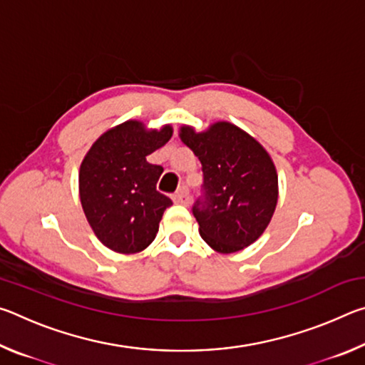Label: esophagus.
<instances>
[{"label":"esophagus","instance_id":"34e87169","mask_svg":"<svg viewBox=\"0 0 365 365\" xmlns=\"http://www.w3.org/2000/svg\"><path fill=\"white\" fill-rule=\"evenodd\" d=\"M174 201L177 202V205H183V206H188L190 205L191 197H190V193H188L187 187H182L180 190L177 191V195L174 196Z\"/></svg>","mask_w":365,"mask_h":365}]
</instances>
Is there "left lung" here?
Returning <instances> with one entry per match:
<instances>
[{
    "label": "left lung",
    "mask_w": 365,
    "mask_h": 365,
    "mask_svg": "<svg viewBox=\"0 0 365 365\" xmlns=\"http://www.w3.org/2000/svg\"><path fill=\"white\" fill-rule=\"evenodd\" d=\"M178 137L200 159L205 197L193 206L200 235L214 251L245 250L270 224L279 201V175L265 148L227 120L196 132L182 125Z\"/></svg>",
    "instance_id": "obj_1"
}]
</instances>
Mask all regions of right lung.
I'll use <instances>...</instances> for the list:
<instances>
[{
  "label": "right lung",
  "mask_w": 365,
  "mask_h": 365,
  "mask_svg": "<svg viewBox=\"0 0 365 365\" xmlns=\"http://www.w3.org/2000/svg\"><path fill=\"white\" fill-rule=\"evenodd\" d=\"M172 132L169 123L158 130L130 119L104 132L85 154L80 202L91 230L110 251L135 255L156 238L172 201L156 190L163 168L146 156L168 143Z\"/></svg>",
  "instance_id": "right-lung-1"
}]
</instances>
